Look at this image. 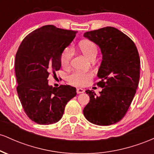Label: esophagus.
Instances as JSON below:
<instances>
[{
    "label": "esophagus",
    "mask_w": 154,
    "mask_h": 154,
    "mask_svg": "<svg viewBox=\"0 0 154 154\" xmlns=\"http://www.w3.org/2000/svg\"><path fill=\"white\" fill-rule=\"evenodd\" d=\"M85 92V90L82 89V88H77V93H82Z\"/></svg>",
    "instance_id": "esophagus-1"
}]
</instances>
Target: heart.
<instances>
[{
    "instance_id": "b5f03b06",
    "label": "heart",
    "mask_w": 154,
    "mask_h": 154,
    "mask_svg": "<svg viewBox=\"0 0 154 154\" xmlns=\"http://www.w3.org/2000/svg\"><path fill=\"white\" fill-rule=\"evenodd\" d=\"M79 47L83 54L90 59L92 56H96L98 54V48L96 44L90 40H82L79 43ZM74 51L72 46H68L63 49L60 56V61L63 68H67L69 66ZM93 73L89 72H82L75 71L67 77V81L72 85L84 86L87 84L88 80L93 77Z\"/></svg>"
}]
</instances>
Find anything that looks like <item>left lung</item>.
<instances>
[{
    "mask_svg": "<svg viewBox=\"0 0 154 154\" xmlns=\"http://www.w3.org/2000/svg\"><path fill=\"white\" fill-rule=\"evenodd\" d=\"M85 38L101 49L103 60L98 72L102 88L99 95L87 90L90 102L83 114L90 122L111 125L125 116L131 104L140 79V56L128 35L113 26L86 32Z\"/></svg>",
    "mask_w": 154,
    "mask_h": 154,
    "instance_id": "1",
    "label": "left lung"
}]
</instances>
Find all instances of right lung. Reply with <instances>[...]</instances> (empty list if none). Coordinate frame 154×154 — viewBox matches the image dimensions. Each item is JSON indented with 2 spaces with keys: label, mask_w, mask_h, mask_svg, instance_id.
<instances>
[{
  "label": "right lung",
  "mask_w": 154,
  "mask_h": 154,
  "mask_svg": "<svg viewBox=\"0 0 154 154\" xmlns=\"http://www.w3.org/2000/svg\"><path fill=\"white\" fill-rule=\"evenodd\" d=\"M77 31L45 25L24 38L15 58L17 91L26 116L39 125H51L62 117L66 103L76 96L70 85L53 88L48 77L61 68L60 56Z\"/></svg>",
  "instance_id": "obj_1"
}]
</instances>
